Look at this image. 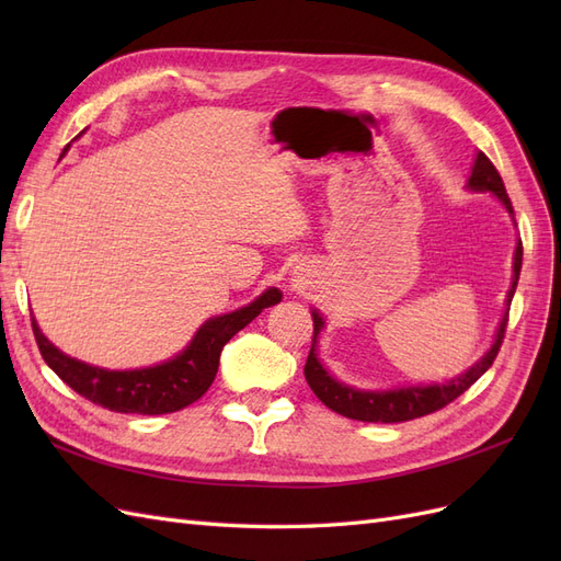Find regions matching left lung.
<instances>
[{
  "instance_id": "1",
  "label": "left lung",
  "mask_w": 561,
  "mask_h": 561,
  "mask_svg": "<svg viewBox=\"0 0 561 561\" xmlns=\"http://www.w3.org/2000/svg\"><path fill=\"white\" fill-rule=\"evenodd\" d=\"M468 186L474 192H491L496 194L507 213L515 215L513 210V201L505 192V184L496 171V165L489 161L486 154H478L472 165V175L468 180ZM519 268H522V241L515 250V280L511 293H507V304L513 301L515 287L519 280ZM505 328H507V313L503 316L499 332H496V342L491 346V351L484 355V358L470 367L463 377H458L449 383L443 386H416V388H400V390H383V393H365V390H355L344 383L334 381L325 367H322L316 358V336L322 330V318L313 311V339H311V351L307 365H304V377H307L311 390L316 398L330 407L332 412L355 419V421H367V423H402V421H412L419 416L433 414L437 410H443L449 402H454L458 396L466 393V390L478 381L484 371L491 367V363L496 360V355L501 351V344L505 339Z\"/></svg>"
}]
</instances>
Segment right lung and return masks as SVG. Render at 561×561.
Returning a JSON list of instances; mask_svg holds the SVG:
<instances>
[{
  "label": "right lung",
  "mask_w": 561,
  "mask_h": 561,
  "mask_svg": "<svg viewBox=\"0 0 561 561\" xmlns=\"http://www.w3.org/2000/svg\"><path fill=\"white\" fill-rule=\"evenodd\" d=\"M67 149V147H65ZM280 301V293L266 290L250 307H243L227 316L210 318L203 325L194 342L182 351L178 358L157 367L133 369V371H107L91 367L75 358H67L48 339L39 332L37 322L32 320L37 346L44 363L70 386L81 398L93 404L105 407L110 412L122 414H171L196 402L210 383L215 381L222 353L229 339L241 332L248 322L257 318L266 307Z\"/></svg>",
  "instance_id": "1"
}]
</instances>
